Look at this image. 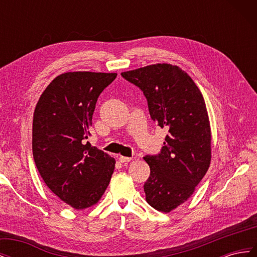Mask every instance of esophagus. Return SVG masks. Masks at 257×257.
<instances>
[{
    "label": "esophagus",
    "mask_w": 257,
    "mask_h": 257,
    "mask_svg": "<svg viewBox=\"0 0 257 257\" xmlns=\"http://www.w3.org/2000/svg\"><path fill=\"white\" fill-rule=\"evenodd\" d=\"M132 160H133V158H126V157H119V161L121 162V163H125V162H131Z\"/></svg>",
    "instance_id": "1"
}]
</instances>
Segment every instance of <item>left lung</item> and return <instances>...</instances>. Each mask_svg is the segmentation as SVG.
Listing matches in <instances>:
<instances>
[{
	"mask_svg": "<svg viewBox=\"0 0 257 257\" xmlns=\"http://www.w3.org/2000/svg\"><path fill=\"white\" fill-rule=\"evenodd\" d=\"M141 89L152 120L168 134L157 155H146L150 177L146 200L170 212L188 200L211 161V130L205 99L191 77L176 65L158 63L121 73Z\"/></svg>",
	"mask_w": 257,
	"mask_h": 257,
	"instance_id": "left-lung-1",
	"label": "left lung"
}]
</instances>
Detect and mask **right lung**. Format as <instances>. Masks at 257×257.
I'll list each match as a JSON object with an SVG mask.
<instances>
[{
  "mask_svg": "<svg viewBox=\"0 0 257 257\" xmlns=\"http://www.w3.org/2000/svg\"><path fill=\"white\" fill-rule=\"evenodd\" d=\"M115 73L68 72L56 77L36 104L32 150L46 185L65 204L82 210L97 204L115 161L87 139L97 97Z\"/></svg>",
  "mask_w": 257,
  "mask_h": 257,
  "instance_id": "right-lung-1",
  "label": "right lung"
}]
</instances>
